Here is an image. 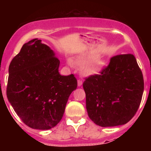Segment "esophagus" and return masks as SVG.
Wrapping results in <instances>:
<instances>
[{"label":"esophagus","instance_id":"1","mask_svg":"<svg viewBox=\"0 0 151 151\" xmlns=\"http://www.w3.org/2000/svg\"><path fill=\"white\" fill-rule=\"evenodd\" d=\"M82 81L81 80H80V79H79V80H78V81H77V84H78V86H81V84H82Z\"/></svg>","mask_w":151,"mask_h":151}]
</instances>
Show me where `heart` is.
I'll return each mask as SVG.
<instances>
[{
  "mask_svg": "<svg viewBox=\"0 0 151 151\" xmlns=\"http://www.w3.org/2000/svg\"><path fill=\"white\" fill-rule=\"evenodd\" d=\"M96 58L91 55H84V56L78 57L74 61V64L79 67H84L81 70V74L85 77H90V76L95 75L100 72L102 70L104 62L101 60H95ZM70 65H72L71 62H69Z\"/></svg>",
  "mask_w": 151,
  "mask_h": 151,
  "instance_id": "b5f03b06",
  "label": "heart"
}]
</instances>
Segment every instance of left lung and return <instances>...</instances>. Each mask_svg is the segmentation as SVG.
<instances>
[{"mask_svg": "<svg viewBox=\"0 0 151 151\" xmlns=\"http://www.w3.org/2000/svg\"><path fill=\"white\" fill-rule=\"evenodd\" d=\"M88 116L96 125L126 124L139 108L144 89L143 74L131 54L116 55L100 74L83 83Z\"/></svg>", "mask_w": 151, "mask_h": 151, "instance_id": "8db88e82", "label": "left lung"}]
</instances>
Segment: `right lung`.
Instances as JSON below:
<instances>
[{
  "label": "right lung",
  "instance_id": "add662e5",
  "mask_svg": "<svg viewBox=\"0 0 151 151\" xmlns=\"http://www.w3.org/2000/svg\"><path fill=\"white\" fill-rule=\"evenodd\" d=\"M59 67L55 52L37 38L24 44L10 62L7 97L22 122L32 129L55 127L77 89L74 74L62 76Z\"/></svg>",
  "mask_w": 151,
  "mask_h": 151
}]
</instances>
